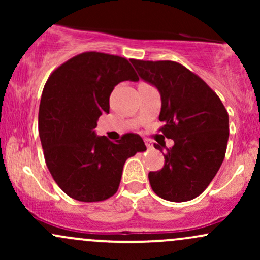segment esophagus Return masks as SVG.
I'll return each mask as SVG.
<instances>
[{
	"label": "esophagus",
	"instance_id": "esophagus-1",
	"mask_svg": "<svg viewBox=\"0 0 260 260\" xmlns=\"http://www.w3.org/2000/svg\"><path fill=\"white\" fill-rule=\"evenodd\" d=\"M145 145H147V148H153V144L149 139H145Z\"/></svg>",
	"mask_w": 260,
	"mask_h": 260
}]
</instances>
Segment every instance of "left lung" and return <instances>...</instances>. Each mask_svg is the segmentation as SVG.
Returning <instances> with one entry per match:
<instances>
[{
	"mask_svg": "<svg viewBox=\"0 0 260 260\" xmlns=\"http://www.w3.org/2000/svg\"><path fill=\"white\" fill-rule=\"evenodd\" d=\"M140 78L161 95L159 120L174 147L154 144L165 157L164 168L149 172L153 190L165 201L187 202L205 190L225 157L229 113L216 92L192 71L175 61L131 59Z\"/></svg>",
	"mask_w": 260,
	"mask_h": 260,
	"instance_id": "left-lung-1",
	"label": "left lung"
}]
</instances>
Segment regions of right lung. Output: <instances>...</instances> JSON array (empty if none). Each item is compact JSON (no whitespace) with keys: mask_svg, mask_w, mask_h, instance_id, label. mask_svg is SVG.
<instances>
[{"mask_svg":"<svg viewBox=\"0 0 260 260\" xmlns=\"http://www.w3.org/2000/svg\"><path fill=\"white\" fill-rule=\"evenodd\" d=\"M138 79L127 58L96 51L79 53L50 74L39 107V136L50 174L71 198L109 199L126 160L147 150L136 133L110 142L94 132L100 116L109 113L113 88Z\"/></svg>","mask_w":260,"mask_h":260,"instance_id":"1","label":"right lung"}]
</instances>
